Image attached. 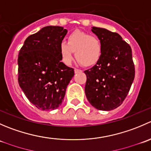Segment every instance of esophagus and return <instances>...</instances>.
Masks as SVG:
<instances>
[{
    "label": "esophagus",
    "instance_id": "34e87169",
    "mask_svg": "<svg viewBox=\"0 0 151 151\" xmlns=\"http://www.w3.org/2000/svg\"><path fill=\"white\" fill-rule=\"evenodd\" d=\"M81 71H82V70L78 69V68H74V73H75V74H77V73H78V72H81Z\"/></svg>",
    "mask_w": 151,
    "mask_h": 151
}]
</instances>
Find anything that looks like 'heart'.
<instances>
[{"label": "heart", "mask_w": 151, "mask_h": 151, "mask_svg": "<svg viewBox=\"0 0 151 151\" xmlns=\"http://www.w3.org/2000/svg\"><path fill=\"white\" fill-rule=\"evenodd\" d=\"M59 52L63 63L69 65L73 60V52L76 59L85 66L96 64L102 54V44L96 36L82 31H74L61 42Z\"/></svg>", "instance_id": "obj_1"}]
</instances>
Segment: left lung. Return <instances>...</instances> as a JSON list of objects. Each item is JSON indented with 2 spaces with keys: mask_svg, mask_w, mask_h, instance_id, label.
<instances>
[{
  "mask_svg": "<svg viewBox=\"0 0 151 151\" xmlns=\"http://www.w3.org/2000/svg\"><path fill=\"white\" fill-rule=\"evenodd\" d=\"M92 32L101 40V58L85 71V92L90 104L99 110L109 111L123 103L134 79L132 48L118 33L93 27Z\"/></svg>",
  "mask_w": 151,
  "mask_h": 151,
  "instance_id": "8db88e82",
  "label": "left lung"
}]
</instances>
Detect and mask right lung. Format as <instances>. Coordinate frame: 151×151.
Here are the masks:
<instances>
[{
  "label": "right lung",
  "mask_w": 151,
  "mask_h": 151,
  "mask_svg": "<svg viewBox=\"0 0 151 151\" xmlns=\"http://www.w3.org/2000/svg\"><path fill=\"white\" fill-rule=\"evenodd\" d=\"M67 33L60 26H47L29 36L18 55V83L30 103L42 110L61 104L74 68L61 62L59 45Z\"/></svg>",
  "instance_id": "add662e5"
}]
</instances>
